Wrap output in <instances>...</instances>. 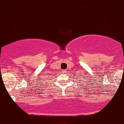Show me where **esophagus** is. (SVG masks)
Returning a JSON list of instances; mask_svg holds the SVG:
<instances>
[{
  "label": "esophagus",
  "mask_w": 124,
  "mask_h": 124,
  "mask_svg": "<svg viewBox=\"0 0 124 124\" xmlns=\"http://www.w3.org/2000/svg\"><path fill=\"white\" fill-rule=\"evenodd\" d=\"M66 72V70H64V71H62V73H65Z\"/></svg>",
  "instance_id": "esophagus-1"
}]
</instances>
